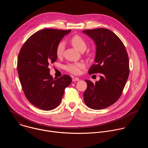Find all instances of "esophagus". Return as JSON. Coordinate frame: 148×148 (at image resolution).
Segmentation results:
<instances>
[{"mask_svg": "<svg viewBox=\"0 0 148 148\" xmlns=\"http://www.w3.org/2000/svg\"><path fill=\"white\" fill-rule=\"evenodd\" d=\"M79 80V79L78 77H74L73 78V81H78Z\"/></svg>", "mask_w": 148, "mask_h": 148, "instance_id": "obj_1", "label": "esophagus"}]
</instances>
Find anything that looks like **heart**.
Listing matches in <instances>:
<instances>
[{
  "label": "heart",
  "mask_w": 148,
  "mask_h": 148,
  "mask_svg": "<svg viewBox=\"0 0 148 148\" xmlns=\"http://www.w3.org/2000/svg\"><path fill=\"white\" fill-rule=\"evenodd\" d=\"M70 43L79 51H82L85 50L87 47V44L84 38L78 35H75L73 36L70 39ZM65 49V43L64 42H60L56 47V54L58 57H61ZM86 67L85 63L79 61L69 63L66 66V69L70 73L73 74H80L81 70Z\"/></svg>",
  "instance_id": "b5f03b06"
}]
</instances>
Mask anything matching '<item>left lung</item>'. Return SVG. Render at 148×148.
Returning <instances> with one entry per match:
<instances>
[{"label": "left lung", "mask_w": 148, "mask_h": 148, "mask_svg": "<svg viewBox=\"0 0 148 148\" xmlns=\"http://www.w3.org/2000/svg\"><path fill=\"white\" fill-rule=\"evenodd\" d=\"M82 33L92 38L96 46L95 64L91 67L89 74H101L95 84L85 80L87 88L83 95L84 102L91 109H103L114 103L122 94L130 73L128 53L120 38L108 29Z\"/></svg>", "instance_id": "8db88e82"}]
</instances>
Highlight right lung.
Instances as JSON below:
<instances>
[{"label":"right lung","mask_w":148,"mask_h":148,"mask_svg":"<svg viewBox=\"0 0 148 148\" xmlns=\"http://www.w3.org/2000/svg\"><path fill=\"white\" fill-rule=\"evenodd\" d=\"M70 32L38 31L27 40L18 54L17 71L23 90L29 101L41 110L50 111L58 107L72 81L68 75L54 79L49 68L57 60V46Z\"/></svg>","instance_id":"1"}]
</instances>
